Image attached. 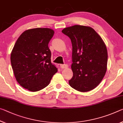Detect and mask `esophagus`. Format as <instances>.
Masks as SVG:
<instances>
[{
	"label": "esophagus",
	"mask_w": 123,
	"mask_h": 123,
	"mask_svg": "<svg viewBox=\"0 0 123 123\" xmlns=\"http://www.w3.org/2000/svg\"><path fill=\"white\" fill-rule=\"evenodd\" d=\"M60 67L61 68H63V69H65V68H68V65H60Z\"/></svg>",
	"instance_id": "34e87169"
}]
</instances>
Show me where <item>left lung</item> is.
<instances>
[{"label":"left lung","instance_id":"1","mask_svg":"<svg viewBox=\"0 0 123 123\" xmlns=\"http://www.w3.org/2000/svg\"><path fill=\"white\" fill-rule=\"evenodd\" d=\"M62 32L71 39L72 44V87L80 92L95 89L106 74L108 54L101 37L92 28L74 25Z\"/></svg>","mask_w":123,"mask_h":123}]
</instances>
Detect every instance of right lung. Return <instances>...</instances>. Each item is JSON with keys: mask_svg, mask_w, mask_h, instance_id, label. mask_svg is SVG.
<instances>
[{"mask_svg": "<svg viewBox=\"0 0 123 123\" xmlns=\"http://www.w3.org/2000/svg\"><path fill=\"white\" fill-rule=\"evenodd\" d=\"M54 34L48 28L23 32L11 53V63L17 82L23 88L35 92L45 88L57 68L51 62L48 44Z\"/></svg>", "mask_w": 123, "mask_h": 123, "instance_id": "obj_1", "label": "right lung"}]
</instances>
